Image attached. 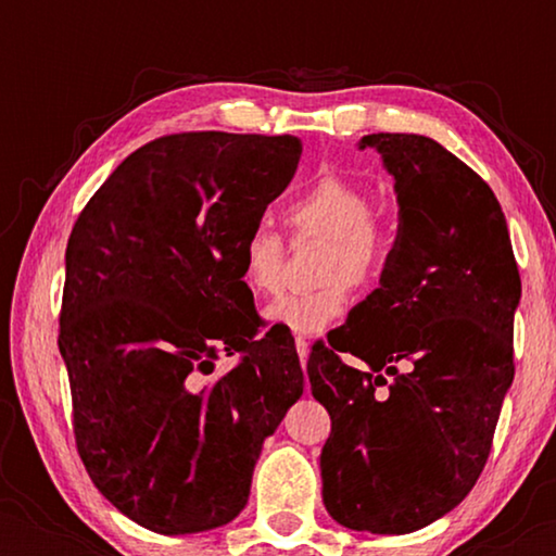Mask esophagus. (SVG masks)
<instances>
[{
    "label": "esophagus",
    "mask_w": 556,
    "mask_h": 556,
    "mask_svg": "<svg viewBox=\"0 0 556 556\" xmlns=\"http://www.w3.org/2000/svg\"><path fill=\"white\" fill-rule=\"evenodd\" d=\"M295 352H299V359H301V367L306 371V362H308V341L306 339H295Z\"/></svg>",
    "instance_id": "esophagus-1"
}]
</instances>
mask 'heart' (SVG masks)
<instances>
[{
    "instance_id": "heart-1",
    "label": "heart",
    "mask_w": 556,
    "mask_h": 556,
    "mask_svg": "<svg viewBox=\"0 0 556 556\" xmlns=\"http://www.w3.org/2000/svg\"><path fill=\"white\" fill-rule=\"evenodd\" d=\"M371 194L341 174H321L286 204V223L295 242L321 240L316 288L273 303L268 321L314 337L344 316L349 283L371 286L392 255V232ZM286 278V242L268 225H255L240 245V280L250 293L276 295Z\"/></svg>"
}]
</instances>
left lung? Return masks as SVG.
Returning <instances> with one entry per match:
<instances>
[{"label": "left lung", "instance_id": "8db88e82", "mask_svg": "<svg viewBox=\"0 0 556 556\" xmlns=\"http://www.w3.org/2000/svg\"><path fill=\"white\" fill-rule=\"evenodd\" d=\"M367 147L394 177L397 238L379 288L314 346L308 379L331 415L329 514L356 531L409 534L453 511L489 460L514 382L521 278L496 194L470 166L417 134H369Z\"/></svg>", "mask_w": 556, "mask_h": 556}]
</instances>
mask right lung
Here are the masks:
<instances>
[{
    "mask_svg": "<svg viewBox=\"0 0 556 556\" xmlns=\"http://www.w3.org/2000/svg\"><path fill=\"white\" fill-rule=\"evenodd\" d=\"M295 136L172 134L90 197L65 250L58 346L96 489L156 534H197L248 504L263 440L303 394L283 333H261L240 245L291 185ZM219 353L227 376L202 386Z\"/></svg>",
    "mask_w": 556,
    "mask_h": 556,
    "instance_id": "obj_1",
    "label": "right lung"
}]
</instances>
